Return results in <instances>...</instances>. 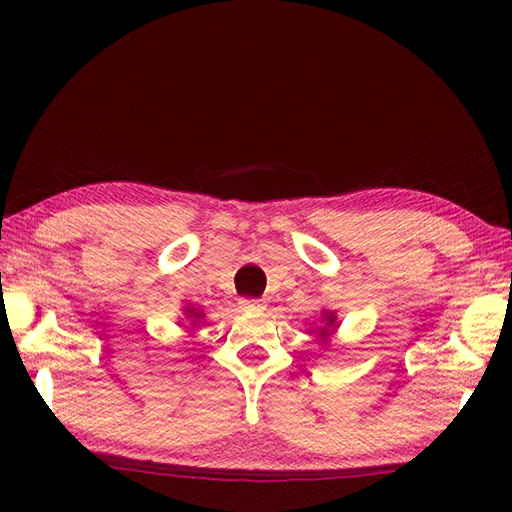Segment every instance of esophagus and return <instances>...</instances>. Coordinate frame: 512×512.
<instances>
[{
	"mask_svg": "<svg viewBox=\"0 0 512 512\" xmlns=\"http://www.w3.org/2000/svg\"><path fill=\"white\" fill-rule=\"evenodd\" d=\"M239 308L242 310H264L266 301L264 299H242L239 301Z\"/></svg>",
	"mask_w": 512,
	"mask_h": 512,
	"instance_id": "esophagus-1",
	"label": "esophagus"
}]
</instances>
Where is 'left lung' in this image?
Listing matches in <instances>:
<instances>
[{
    "label": "left lung",
    "mask_w": 512,
    "mask_h": 512,
    "mask_svg": "<svg viewBox=\"0 0 512 512\" xmlns=\"http://www.w3.org/2000/svg\"><path fill=\"white\" fill-rule=\"evenodd\" d=\"M334 328H336L334 312H325V328H319V336H321V339H328V336L334 332Z\"/></svg>",
    "instance_id": "left-lung-1"
}]
</instances>
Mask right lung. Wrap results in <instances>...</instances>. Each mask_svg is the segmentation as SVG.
I'll return each mask as SVG.
<instances>
[{
    "label": "right lung",
    "instance_id": "right-lung-1",
    "mask_svg": "<svg viewBox=\"0 0 512 512\" xmlns=\"http://www.w3.org/2000/svg\"><path fill=\"white\" fill-rule=\"evenodd\" d=\"M184 312H187V319H191L193 325H198V321L204 317V312L195 310V308H184Z\"/></svg>",
    "mask_w": 512,
    "mask_h": 512
}]
</instances>
